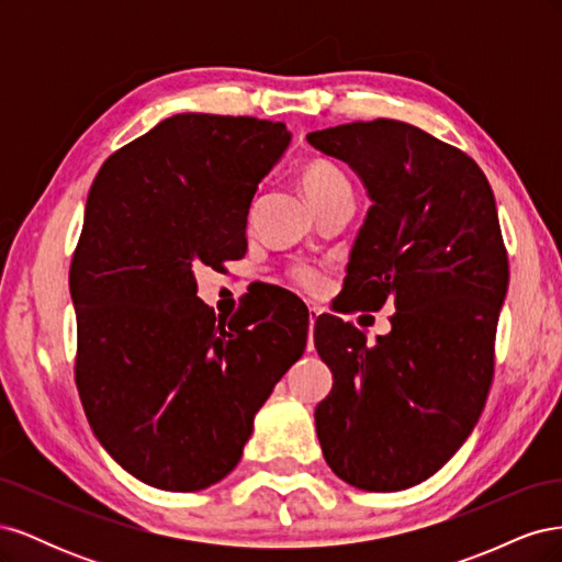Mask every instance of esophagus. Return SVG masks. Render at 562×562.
<instances>
[{"label":"esophagus","instance_id":"obj_1","mask_svg":"<svg viewBox=\"0 0 562 562\" xmlns=\"http://www.w3.org/2000/svg\"><path fill=\"white\" fill-rule=\"evenodd\" d=\"M321 316V310L318 307H310V349H312V330L316 326V318Z\"/></svg>","mask_w":562,"mask_h":562}]
</instances>
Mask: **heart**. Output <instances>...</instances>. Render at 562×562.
I'll use <instances>...</instances> for the list:
<instances>
[{
	"label": "heart",
	"mask_w": 562,
	"mask_h": 562,
	"mask_svg": "<svg viewBox=\"0 0 562 562\" xmlns=\"http://www.w3.org/2000/svg\"><path fill=\"white\" fill-rule=\"evenodd\" d=\"M300 187H302V192L307 194V199L312 201L314 209L323 206V203H328L330 199H335L339 194H351V184H349L347 176L328 159H312L304 164L300 168ZM295 279L304 288H316L321 281L318 271L307 269V267L297 269Z\"/></svg>",
	"instance_id": "b5f03b06"
}]
</instances>
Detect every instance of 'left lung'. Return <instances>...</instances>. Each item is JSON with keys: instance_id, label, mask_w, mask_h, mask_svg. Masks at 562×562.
<instances>
[{"instance_id": "obj_1", "label": "left lung", "mask_w": 562, "mask_h": 562, "mask_svg": "<svg viewBox=\"0 0 562 562\" xmlns=\"http://www.w3.org/2000/svg\"><path fill=\"white\" fill-rule=\"evenodd\" d=\"M349 164L372 201L356 236L347 310L378 312L394 297L375 347L323 314L314 347L333 372L316 405L328 467L368 492L427 481L464 446L495 372V333L508 288L495 194L462 149L396 119L307 135Z\"/></svg>"}]
</instances>
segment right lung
<instances>
[{"mask_svg":"<svg viewBox=\"0 0 562 562\" xmlns=\"http://www.w3.org/2000/svg\"><path fill=\"white\" fill-rule=\"evenodd\" d=\"M288 145L281 122L176 114L116 149L91 184L70 267L75 380L100 446L151 487L223 481L307 347L310 312L281 288L271 293L293 314L217 321L194 279L199 265L246 255L252 196Z\"/></svg>","mask_w":562,"mask_h":562,"instance_id":"add662e5","label":"right lung"}]
</instances>
